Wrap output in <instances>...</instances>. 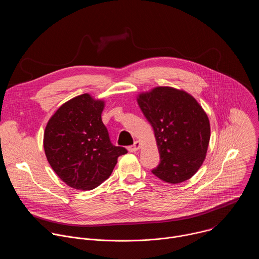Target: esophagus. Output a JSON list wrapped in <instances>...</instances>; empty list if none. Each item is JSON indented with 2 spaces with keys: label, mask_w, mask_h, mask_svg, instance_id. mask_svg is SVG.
I'll return each instance as SVG.
<instances>
[{
  "label": "esophagus",
  "mask_w": 259,
  "mask_h": 259,
  "mask_svg": "<svg viewBox=\"0 0 259 259\" xmlns=\"http://www.w3.org/2000/svg\"><path fill=\"white\" fill-rule=\"evenodd\" d=\"M139 147H140V142L139 141H135L132 145L128 146V151L131 152V153H135V152H137L139 150Z\"/></svg>",
  "instance_id": "34e87169"
}]
</instances>
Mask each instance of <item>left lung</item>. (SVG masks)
I'll return each mask as SVG.
<instances>
[{"label": "left lung", "instance_id": "8db88e82", "mask_svg": "<svg viewBox=\"0 0 259 259\" xmlns=\"http://www.w3.org/2000/svg\"><path fill=\"white\" fill-rule=\"evenodd\" d=\"M138 105L152 125L160 164L152 172L169 183L190 179L202 166L210 140L209 119L189 93L157 87L141 93Z\"/></svg>", "mask_w": 259, "mask_h": 259}]
</instances>
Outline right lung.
<instances>
[{
  "instance_id": "right-lung-1",
  "label": "right lung",
  "mask_w": 259,
  "mask_h": 259,
  "mask_svg": "<svg viewBox=\"0 0 259 259\" xmlns=\"http://www.w3.org/2000/svg\"><path fill=\"white\" fill-rule=\"evenodd\" d=\"M102 100L85 93L63 103L49 120L44 133L47 160L70 188L89 191L112 174L122 146L110 142L102 123Z\"/></svg>"
}]
</instances>
